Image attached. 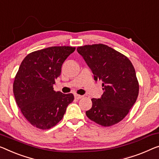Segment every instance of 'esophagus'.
<instances>
[{"label":"esophagus","instance_id":"obj_1","mask_svg":"<svg viewBox=\"0 0 159 159\" xmlns=\"http://www.w3.org/2000/svg\"><path fill=\"white\" fill-rule=\"evenodd\" d=\"M74 96H75V99H78V100H79V99H80L81 98H83V96H81V95L75 94Z\"/></svg>","mask_w":159,"mask_h":159}]
</instances>
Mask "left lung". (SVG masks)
<instances>
[{"label":"left lung","mask_w":159,"mask_h":159,"mask_svg":"<svg viewBox=\"0 0 159 159\" xmlns=\"http://www.w3.org/2000/svg\"><path fill=\"white\" fill-rule=\"evenodd\" d=\"M93 73L96 81H102L103 93L92 98L87 117L103 126L124 119L136 102L139 86L134 66L126 56L103 44L77 48Z\"/></svg>","instance_id":"1"}]
</instances>
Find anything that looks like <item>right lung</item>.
I'll return each mask as SVG.
<instances>
[{"label":"right lung","mask_w":159,"mask_h":159,"mask_svg":"<svg viewBox=\"0 0 159 159\" xmlns=\"http://www.w3.org/2000/svg\"><path fill=\"white\" fill-rule=\"evenodd\" d=\"M70 46H53L25 56L13 83V93L21 113L34 126L48 129L62 119L73 102L72 93L56 92L53 85L65 60L74 52Z\"/></svg>","instance_id":"add662e5"}]
</instances>
